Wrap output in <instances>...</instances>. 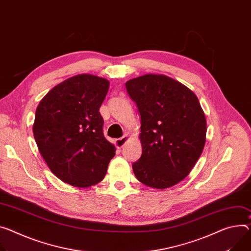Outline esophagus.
<instances>
[{
	"label": "esophagus",
	"instance_id": "esophagus-1",
	"mask_svg": "<svg viewBox=\"0 0 251 251\" xmlns=\"http://www.w3.org/2000/svg\"><path fill=\"white\" fill-rule=\"evenodd\" d=\"M130 139V136L129 135H124L123 137L119 138V139H116L115 140V145L117 148H122L126 143L127 141Z\"/></svg>",
	"mask_w": 251,
	"mask_h": 251
}]
</instances>
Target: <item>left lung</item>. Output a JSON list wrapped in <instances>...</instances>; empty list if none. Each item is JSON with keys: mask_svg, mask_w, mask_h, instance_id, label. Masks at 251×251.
I'll return each mask as SVG.
<instances>
[{"mask_svg": "<svg viewBox=\"0 0 251 251\" xmlns=\"http://www.w3.org/2000/svg\"><path fill=\"white\" fill-rule=\"evenodd\" d=\"M137 104L142 155L132 164L141 183L156 189L176 185L193 169L206 141L207 123L197 96L162 74L126 82Z\"/></svg>", "mask_w": 251, "mask_h": 251, "instance_id": "8db88e82", "label": "left lung"}]
</instances>
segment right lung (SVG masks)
Returning <instances> with one entry per match:
<instances>
[{
  "instance_id": "right-lung-1",
  "label": "right lung",
  "mask_w": 251,
  "mask_h": 251,
  "mask_svg": "<svg viewBox=\"0 0 251 251\" xmlns=\"http://www.w3.org/2000/svg\"><path fill=\"white\" fill-rule=\"evenodd\" d=\"M109 85L102 77L79 74L52 88L37 107L33 133L39 152L67 184H98L115 156V146L103 135L99 112Z\"/></svg>"
}]
</instances>
